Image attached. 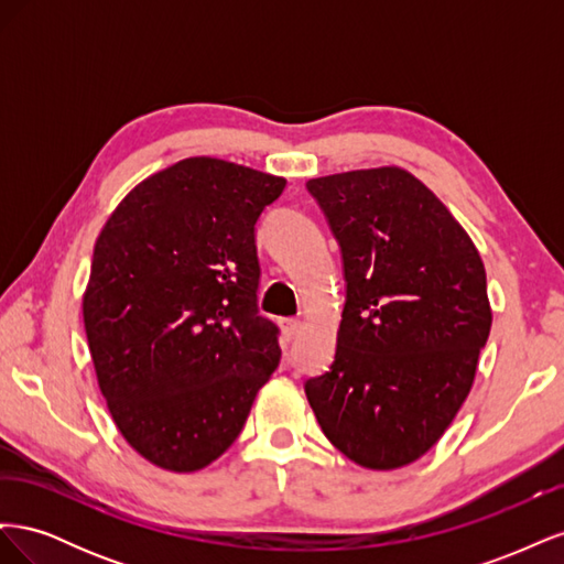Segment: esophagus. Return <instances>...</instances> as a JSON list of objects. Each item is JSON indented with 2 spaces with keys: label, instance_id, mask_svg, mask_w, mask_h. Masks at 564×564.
<instances>
[{
  "label": "esophagus",
  "instance_id": "esophagus-1",
  "mask_svg": "<svg viewBox=\"0 0 564 564\" xmlns=\"http://www.w3.org/2000/svg\"><path fill=\"white\" fill-rule=\"evenodd\" d=\"M282 332H284L286 340H294V338H296V334L301 332V319H296V317H286V319H282Z\"/></svg>",
  "mask_w": 564,
  "mask_h": 564
}]
</instances>
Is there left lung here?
Segmentation results:
<instances>
[{
	"label": "left lung",
	"mask_w": 564,
	"mask_h": 564,
	"mask_svg": "<svg viewBox=\"0 0 564 564\" xmlns=\"http://www.w3.org/2000/svg\"><path fill=\"white\" fill-rule=\"evenodd\" d=\"M344 253L336 355L305 383L322 433L357 466L395 470L445 435L491 329L480 251L402 166L311 178Z\"/></svg>",
	"instance_id": "1"
}]
</instances>
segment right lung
<instances>
[{
	"label": "right lung",
	"instance_id": "obj_1",
	"mask_svg": "<svg viewBox=\"0 0 564 564\" xmlns=\"http://www.w3.org/2000/svg\"><path fill=\"white\" fill-rule=\"evenodd\" d=\"M284 185L187 158L131 187L98 235L84 332L117 431L152 466L214 464L280 365L275 324L256 313L253 226Z\"/></svg>",
	"mask_w": 564,
	"mask_h": 564
}]
</instances>
